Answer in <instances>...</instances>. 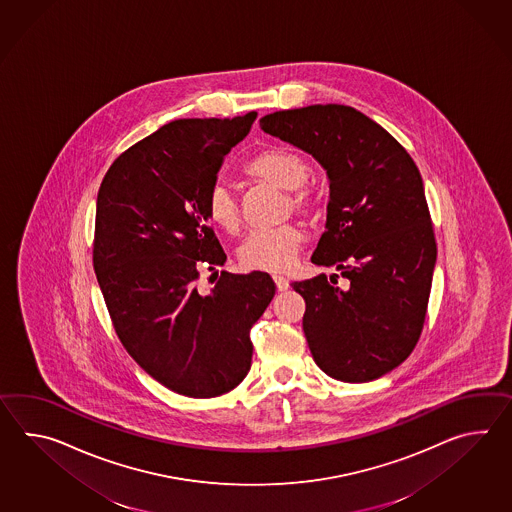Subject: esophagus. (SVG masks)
<instances>
[{
    "mask_svg": "<svg viewBox=\"0 0 512 512\" xmlns=\"http://www.w3.org/2000/svg\"><path fill=\"white\" fill-rule=\"evenodd\" d=\"M273 281H275V286H277V290H279V292H284V290H288V286H290V283H288V279H286V277H283V275H273Z\"/></svg>",
    "mask_w": 512,
    "mask_h": 512,
    "instance_id": "34e87169",
    "label": "esophagus"
}]
</instances>
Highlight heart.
<instances>
[{
  "label": "heart",
  "instance_id": "b5f03b06",
  "mask_svg": "<svg viewBox=\"0 0 512 512\" xmlns=\"http://www.w3.org/2000/svg\"><path fill=\"white\" fill-rule=\"evenodd\" d=\"M244 172L262 183L288 191L286 207L299 215H310L316 207L314 194L303 185L308 182L312 169L307 159L284 147L264 148L244 165ZM205 211L216 228L229 235L237 233L242 224L239 200L226 183H215L205 200ZM303 244V233L286 224L281 228L253 231L242 242L239 261L250 272H283L296 262Z\"/></svg>",
  "mask_w": 512,
  "mask_h": 512
}]
</instances>
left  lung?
<instances>
[{"label":"left lung","instance_id":"obj_1","mask_svg":"<svg viewBox=\"0 0 512 512\" xmlns=\"http://www.w3.org/2000/svg\"><path fill=\"white\" fill-rule=\"evenodd\" d=\"M270 136L312 154L327 171V231L310 261L334 266L292 288L303 330L325 375L362 384L402 364L421 338L437 244L421 172L406 148L367 115L312 104L264 115Z\"/></svg>","mask_w":512,"mask_h":512}]
</instances>
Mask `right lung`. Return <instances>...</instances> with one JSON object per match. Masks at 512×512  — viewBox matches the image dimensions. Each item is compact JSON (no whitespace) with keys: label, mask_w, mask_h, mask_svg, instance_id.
<instances>
[{"label":"right lung","mask_w":512,"mask_h":512,"mask_svg":"<svg viewBox=\"0 0 512 512\" xmlns=\"http://www.w3.org/2000/svg\"><path fill=\"white\" fill-rule=\"evenodd\" d=\"M255 119L161 126L115 159L97 194L93 268L115 332L141 369L183 397L239 386L251 327L275 296L266 272H222L209 294L196 284L226 262L205 200Z\"/></svg>","instance_id":"obj_1"}]
</instances>
